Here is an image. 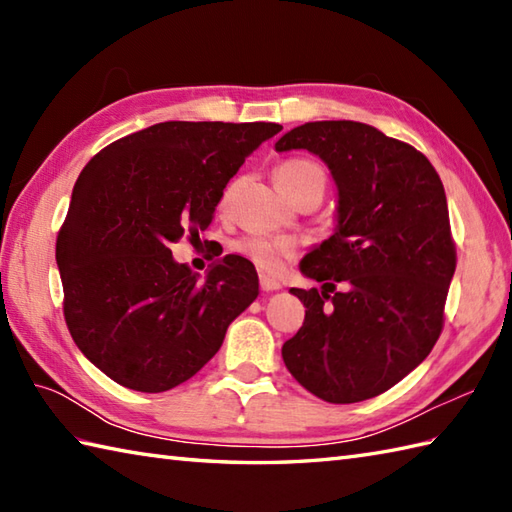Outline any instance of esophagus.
<instances>
[{
	"label": "esophagus",
	"mask_w": 512,
	"mask_h": 512,
	"mask_svg": "<svg viewBox=\"0 0 512 512\" xmlns=\"http://www.w3.org/2000/svg\"><path fill=\"white\" fill-rule=\"evenodd\" d=\"M259 286H262L264 292H275V290L281 288L279 281L273 279V277H268V275H259Z\"/></svg>",
	"instance_id": "esophagus-1"
}]
</instances>
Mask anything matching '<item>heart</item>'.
<instances>
[{"mask_svg":"<svg viewBox=\"0 0 512 512\" xmlns=\"http://www.w3.org/2000/svg\"><path fill=\"white\" fill-rule=\"evenodd\" d=\"M312 176H323L325 178V173L319 165H314V162H310L306 158L286 160L275 169L277 184L288 195L295 193L301 187V184ZM228 195H231V187H228L222 195V202H220L222 209L228 202ZM233 250L239 257H244L246 262H250L255 268L262 270V273L277 275V273H281V270H284V266L290 262V259H295L299 255L301 242L297 237H288V235H277V237L248 235V237L237 239Z\"/></svg>","mask_w":512,"mask_h":512,"instance_id":"obj_1","label":"heart"}]
</instances>
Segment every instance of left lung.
I'll list each match as a JSON object with an SVG mask.
<instances>
[{
  "mask_svg": "<svg viewBox=\"0 0 512 512\" xmlns=\"http://www.w3.org/2000/svg\"><path fill=\"white\" fill-rule=\"evenodd\" d=\"M275 149L312 151L339 187V226L301 262L323 290H290L306 319L281 356L325 402L374 398L440 339L458 264L442 180L418 149L365 123H306ZM336 283L346 288L339 293Z\"/></svg>",
  "mask_w": 512,
  "mask_h": 512,
  "instance_id": "1",
  "label": "left lung"
}]
</instances>
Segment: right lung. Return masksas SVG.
Here are the masks:
<instances>
[{"mask_svg":"<svg viewBox=\"0 0 512 512\" xmlns=\"http://www.w3.org/2000/svg\"><path fill=\"white\" fill-rule=\"evenodd\" d=\"M277 123L167 121L114 140L74 184L57 235L63 317L76 347L118 385L178 387L220 350L259 295L255 266L226 255L206 279L171 242L213 222L228 180Z\"/></svg>","mask_w":512,"mask_h":512,"instance_id":"add662e5","label":"right lung"}]
</instances>
